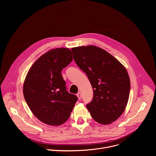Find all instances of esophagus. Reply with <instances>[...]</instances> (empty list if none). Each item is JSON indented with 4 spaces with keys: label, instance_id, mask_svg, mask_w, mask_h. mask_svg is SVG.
Here are the masks:
<instances>
[{
    "label": "esophagus",
    "instance_id": "obj_1",
    "mask_svg": "<svg viewBox=\"0 0 156 156\" xmlns=\"http://www.w3.org/2000/svg\"><path fill=\"white\" fill-rule=\"evenodd\" d=\"M76 96H77L78 99H81V94L80 93H78L76 94Z\"/></svg>",
    "mask_w": 156,
    "mask_h": 156
}]
</instances>
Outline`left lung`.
<instances>
[{"instance_id":"8db88e82","label":"left lung","mask_w":156,"mask_h":156,"mask_svg":"<svg viewBox=\"0 0 156 156\" xmlns=\"http://www.w3.org/2000/svg\"><path fill=\"white\" fill-rule=\"evenodd\" d=\"M72 51L93 88L87 110L99 123L110 124L123 114L128 101L130 80L126 69L114 56L94 46L76 47Z\"/></svg>"}]
</instances>
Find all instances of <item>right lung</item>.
<instances>
[{
    "label": "right lung",
    "instance_id": "1",
    "mask_svg": "<svg viewBox=\"0 0 156 156\" xmlns=\"http://www.w3.org/2000/svg\"><path fill=\"white\" fill-rule=\"evenodd\" d=\"M72 60L69 49H52L41 55L27 73L25 99L33 114L44 123L58 126L65 123L78 100L66 91L61 73Z\"/></svg>",
    "mask_w": 156,
    "mask_h": 156
}]
</instances>
